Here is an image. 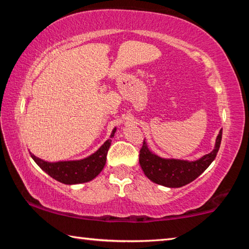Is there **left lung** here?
<instances>
[{"label": "left lung", "mask_w": 249, "mask_h": 249, "mask_svg": "<svg viewBox=\"0 0 249 249\" xmlns=\"http://www.w3.org/2000/svg\"><path fill=\"white\" fill-rule=\"evenodd\" d=\"M221 141L222 129L216 137L214 149L195 161L159 157L150 151L144 141L140 153L141 167L147 178L155 183L168 188L183 187L196 180L212 163L220 149Z\"/></svg>", "instance_id": "1"}]
</instances>
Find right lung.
<instances>
[{"label": "right lung", "instance_id": "add662e5", "mask_svg": "<svg viewBox=\"0 0 249 249\" xmlns=\"http://www.w3.org/2000/svg\"><path fill=\"white\" fill-rule=\"evenodd\" d=\"M116 127L112 130L111 138L114 136ZM112 140H107L100 148L89 157L80 160H70V161L48 162L36 157L31 153L32 158L37 165L48 174L52 178L65 184H78L89 182L93 180L101 171L103 170L107 162V150L111 146Z\"/></svg>", "mask_w": 249, "mask_h": 249}]
</instances>
